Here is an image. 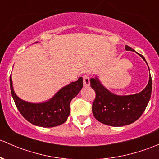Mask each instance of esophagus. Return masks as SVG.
I'll list each match as a JSON object with an SVG mask.
<instances>
[{"label":"esophagus","mask_w":159,"mask_h":159,"mask_svg":"<svg viewBox=\"0 0 159 159\" xmlns=\"http://www.w3.org/2000/svg\"><path fill=\"white\" fill-rule=\"evenodd\" d=\"M83 86H89L90 85L89 83V78L87 76H83Z\"/></svg>","instance_id":"esophagus-1"}]
</instances>
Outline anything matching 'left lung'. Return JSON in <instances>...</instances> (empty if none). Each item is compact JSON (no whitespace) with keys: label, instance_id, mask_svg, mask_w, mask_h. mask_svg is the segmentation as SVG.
I'll return each mask as SVG.
<instances>
[{"label":"left lung","instance_id":"8db88e82","mask_svg":"<svg viewBox=\"0 0 159 159\" xmlns=\"http://www.w3.org/2000/svg\"><path fill=\"white\" fill-rule=\"evenodd\" d=\"M125 48L135 51L127 45ZM140 56L145 61V57ZM90 86L96 93L92 106L93 116L105 125L119 127L132 123L142 115L151 97L152 80L149 76L148 85L143 90L129 96L113 94L102 86L97 77L91 78Z\"/></svg>","mask_w":159,"mask_h":159}]
</instances>
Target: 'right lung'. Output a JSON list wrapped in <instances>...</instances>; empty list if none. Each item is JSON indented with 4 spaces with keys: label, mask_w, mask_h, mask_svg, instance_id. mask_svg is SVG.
<instances>
[{
    "label": "right lung",
    "mask_w": 159,
    "mask_h": 159,
    "mask_svg": "<svg viewBox=\"0 0 159 159\" xmlns=\"http://www.w3.org/2000/svg\"><path fill=\"white\" fill-rule=\"evenodd\" d=\"M10 86L12 97L20 114L33 125L43 128L55 127L64 123L70 115L72 99L83 87V78L62 88L52 99L41 103H31L20 99L13 89L11 74Z\"/></svg>",
    "instance_id": "1"
}]
</instances>
